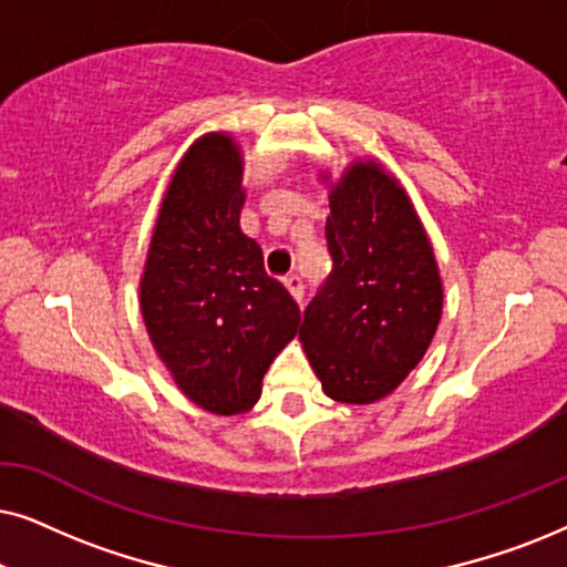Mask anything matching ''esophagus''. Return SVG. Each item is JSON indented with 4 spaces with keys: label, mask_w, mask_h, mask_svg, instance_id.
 Listing matches in <instances>:
<instances>
[{
    "label": "esophagus",
    "mask_w": 567,
    "mask_h": 567,
    "mask_svg": "<svg viewBox=\"0 0 567 567\" xmlns=\"http://www.w3.org/2000/svg\"><path fill=\"white\" fill-rule=\"evenodd\" d=\"M286 289H289V293L297 301L305 299V281H301V276H289V278H286Z\"/></svg>",
    "instance_id": "obj_1"
}]
</instances>
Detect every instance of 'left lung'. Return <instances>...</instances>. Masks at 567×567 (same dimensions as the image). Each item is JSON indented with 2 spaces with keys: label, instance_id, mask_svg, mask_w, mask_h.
Wrapping results in <instances>:
<instances>
[{
  "label": "left lung",
  "instance_id": "8db88e82",
  "mask_svg": "<svg viewBox=\"0 0 567 567\" xmlns=\"http://www.w3.org/2000/svg\"><path fill=\"white\" fill-rule=\"evenodd\" d=\"M330 188L332 274L305 309L299 340L328 398L369 405L429 351L444 289L429 235L382 165L353 162Z\"/></svg>",
  "mask_w": 567,
  "mask_h": 567
}]
</instances>
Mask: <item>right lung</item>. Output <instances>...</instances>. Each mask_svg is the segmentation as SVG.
I'll use <instances>...</instances> for the list:
<instances>
[{
    "instance_id": "right-lung-1",
    "label": "right lung",
    "mask_w": 567,
    "mask_h": 567,
    "mask_svg": "<svg viewBox=\"0 0 567 567\" xmlns=\"http://www.w3.org/2000/svg\"><path fill=\"white\" fill-rule=\"evenodd\" d=\"M243 204L237 142L200 136L167 185L138 286L154 351L185 398L216 415L258 402L262 374L301 322L262 268L260 245L239 229Z\"/></svg>"
}]
</instances>
